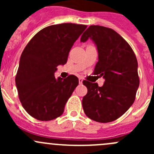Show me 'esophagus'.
<instances>
[{"label": "esophagus", "mask_w": 154, "mask_h": 154, "mask_svg": "<svg viewBox=\"0 0 154 154\" xmlns=\"http://www.w3.org/2000/svg\"><path fill=\"white\" fill-rule=\"evenodd\" d=\"M83 79L82 78H79V83H80V84H82V83H83Z\"/></svg>", "instance_id": "34e87169"}]
</instances>
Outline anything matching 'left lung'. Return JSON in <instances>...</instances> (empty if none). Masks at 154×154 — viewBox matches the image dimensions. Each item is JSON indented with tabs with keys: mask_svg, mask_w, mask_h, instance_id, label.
<instances>
[{
	"mask_svg": "<svg viewBox=\"0 0 154 154\" xmlns=\"http://www.w3.org/2000/svg\"><path fill=\"white\" fill-rule=\"evenodd\" d=\"M90 38L98 52L94 74L103 76L101 87L83 80L88 91L82 103L85 114L91 120L107 123L116 120L133 105L139 86L138 63L130 45L112 29L91 25L80 42Z\"/></svg>",
	"mask_w": 154,
	"mask_h": 154,
	"instance_id": "obj_1",
	"label": "left lung"
}]
</instances>
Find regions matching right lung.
<instances>
[{"label":"right lung","mask_w":154,"mask_h":154,"mask_svg":"<svg viewBox=\"0 0 154 154\" xmlns=\"http://www.w3.org/2000/svg\"><path fill=\"white\" fill-rule=\"evenodd\" d=\"M87 27L72 23L48 26L37 32L26 45L20 58L15 84L22 106L39 121L60 117L79 80L76 76L56 79L60 65L67 63L76 40Z\"/></svg>","instance_id":"add662e5"}]
</instances>
